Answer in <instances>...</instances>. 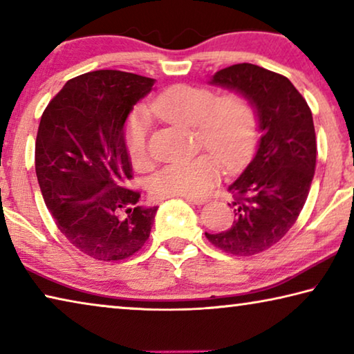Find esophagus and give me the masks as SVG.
Returning <instances> with one entry per match:
<instances>
[{
    "label": "esophagus",
    "mask_w": 354,
    "mask_h": 354,
    "mask_svg": "<svg viewBox=\"0 0 354 354\" xmlns=\"http://www.w3.org/2000/svg\"><path fill=\"white\" fill-rule=\"evenodd\" d=\"M183 198L185 201L192 203V205H205V203L207 201L206 198H195V196H183Z\"/></svg>",
    "instance_id": "obj_1"
}]
</instances>
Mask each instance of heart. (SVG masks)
I'll return each mask as SVG.
<instances>
[{
	"instance_id": "1",
	"label": "heart",
	"mask_w": 354,
	"mask_h": 354,
	"mask_svg": "<svg viewBox=\"0 0 354 354\" xmlns=\"http://www.w3.org/2000/svg\"><path fill=\"white\" fill-rule=\"evenodd\" d=\"M149 112L179 127L195 128L203 147L215 154H201L159 170L151 181V192L159 198H196L205 195L220 178L218 160L226 169H236L251 153L256 117L253 107L241 95L215 98V93L209 88L179 84L153 100ZM148 129L145 113H134L128 127L127 145L136 165L147 164Z\"/></svg>"
}]
</instances>
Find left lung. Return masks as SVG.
<instances>
[{
	"label": "left lung",
	"mask_w": 354,
	"mask_h": 354,
	"mask_svg": "<svg viewBox=\"0 0 354 354\" xmlns=\"http://www.w3.org/2000/svg\"><path fill=\"white\" fill-rule=\"evenodd\" d=\"M209 84L241 95L253 107L261 134L253 159L232 183V226L206 237L225 253L253 256L273 247L295 223L315 171L313 112L286 76L236 64Z\"/></svg>",
	"instance_id": "1"
}]
</instances>
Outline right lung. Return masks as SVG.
<instances>
[{"mask_svg": "<svg viewBox=\"0 0 354 354\" xmlns=\"http://www.w3.org/2000/svg\"><path fill=\"white\" fill-rule=\"evenodd\" d=\"M154 80L118 70L65 82L46 106L35 139V173L59 231L84 254L122 261L148 241L158 206H137L124 123Z\"/></svg>", "mask_w": 354, "mask_h": 354, "instance_id": "right-lung-1", "label": "right lung"}]
</instances>
